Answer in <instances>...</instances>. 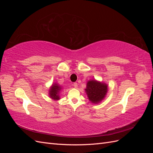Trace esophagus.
Here are the masks:
<instances>
[{"instance_id": "1", "label": "esophagus", "mask_w": 153, "mask_h": 153, "mask_svg": "<svg viewBox=\"0 0 153 153\" xmlns=\"http://www.w3.org/2000/svg\"><path fill=\"white\" fill-rule=\"evenodd\" d=\"M73 86L74 87H75V88H76L77 87H78V84L76 82H75V83H73Z\"/></svg>"}]
</instances>
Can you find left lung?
<instances>
[{"mask_svg": "<svg viewBox=\"0 0 153 153\" xmlns=\"http://www.w3.org/2000/svg\"><path fill=\"white\" fill-rule=\"evenodd\" d=\"M89 100L92 103H98L102 100L107 92V85L96 80H91L87 82L85 89Z\"/></svg>", "mask_w": 153, "mask_h": 153, "instance_id": "8db88e82", "label": "left lung"}]
</instances>
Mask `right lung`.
Wrapping results in <instances>:
<instances>
[{
	"label": "right lung",
	"instance_id": "1",
	"mask_svg": "<svg viewBox=\"0 0 153 153\" xmlns=\"http://www.w3.org/2000/svg\"><path fill=\"white\" fill-rule=\"evenodd\" d=\"M61 88L59 85H58L56 84H53L50 90V96L53 100H59V93L60 92L59 91H61Z\"/></svg>",
	"mask_w": 153,
	"mask_h": 153
}]
</instances>
